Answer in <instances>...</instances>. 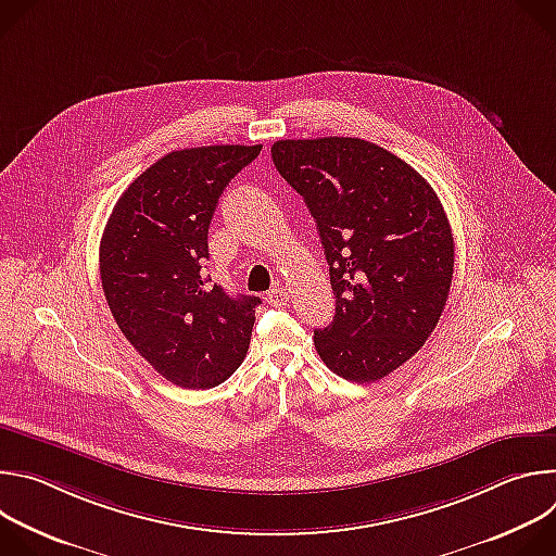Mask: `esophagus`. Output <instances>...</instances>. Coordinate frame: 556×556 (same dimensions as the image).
I'll use <instances>...</instances> for the list:
<instances>
[{"label": "esophagus", "instance_id": "34e87169", "mask_svg": "<svg viewBox=\"0 0 556 556\" xmlns=\"http://www.w3.org/2000/svg\"><path fill=\"white\" fill-rule=\"evenodd\" d=\"M266 301L270 303V305H286L288 303V290L283 288V286H273L270 290H268V294H266Z\"/></svg>", "mask_w": 556, "mask_h": 556}]
</instances>
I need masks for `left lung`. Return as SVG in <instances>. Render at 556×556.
<instances>
[{
	"mask_svg": "<svg viewBox=\"0 0 556 556\" xmlns=\"http://www.w3.org/2000/svg\"><path fill=\"white\" fill-rule=\"evenodd\" d=\"M281 178L319 228L337 314L314 330L321 361L352 382L407 363L438 326L453 277V235L431 185L363 138L277 140Z\"/></svg>",
	"mask_w": 556,
	"mask_h": 556,
	"instance_id": "left-lung-1",
	"label": "left lung"
}]
</instances>
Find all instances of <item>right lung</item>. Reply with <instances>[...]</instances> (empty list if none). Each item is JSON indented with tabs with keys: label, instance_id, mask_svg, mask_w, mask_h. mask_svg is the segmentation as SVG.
Listing matches in <instances>:
<instances>
[{
	"label": "right lung",
	"instance_id": "right-lung-1",
	"mask_svg": "<svg viewBox=\"0 0 556 556\" xmlns=\"http://www.w3.org/2000/svg\"><path fill=\"white\" fill-rule=\"evenodd\" d=\"M262 144L172 151L118 198L101 237L114 321L169 382L211 389L242 365L260 296H230L204 273L208 224L226 185Z\"/></svg>",
	"mask_w": 556,
	"mask_h": 556
}]
</instances>
